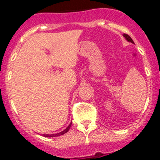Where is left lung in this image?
Instances as JSON below:
<instances>
[{"instance_id": "left-lung-1", "label": "left lung", "mask_w": 160, "mask_h": 160, "mask_svg": "<svg viewBox=\"0 0 160 160\" xmlns=\"http://www.w3.org/2000/svg\"><path fill=\"white\" fill-rule=\"evenodd\" d=\"M123 36H124V38L126 39L127 41H129V42H131V43H134V41H133V40L131 39V37L129 36H128V35H126V34H124L123 35Z\"/></svg>"}]
</instances>
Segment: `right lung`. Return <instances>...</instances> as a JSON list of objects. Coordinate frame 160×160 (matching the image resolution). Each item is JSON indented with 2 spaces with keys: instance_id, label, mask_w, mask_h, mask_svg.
<instances>
[{
  "instance_id": "add662e5",
  "label": "right lung",
  "mask_w": 160,
  "mask_h": 160,
  "mask_svg": "<svg viewBox=\"0 0 160 160\" xmlns=\"http://www.w3.org/2000/svg\"><path fill=\"white\" fill-rule=\"evenodd\" d=\"M70 126H71V123H70V124L68 125V127L66 128V129H64L63 131L60 132V133H57V134H43V136H45V137H56V136H60V135H63V134H65V133H67V132L69 131V129H70Z\"/></svg>"
}]
</instances>
